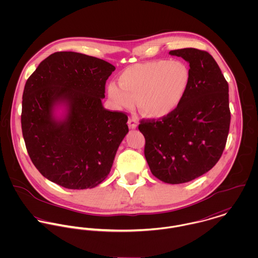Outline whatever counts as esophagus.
<instances>
[{
  "label": "esophagus",
  "instance_id": "esophagus-1",
  "mask_svg": "<svg viewBox=\"0 0 258 258\" xmlns=\"http://www.w3.org/2000/svg\"><path fill=\"white\" fill-rule=\"evenodd\" d=\"M128 125H129V128H130V129H135V128H137V126H138V121L135 120V119H133V118H130V119L128 120Z\"/></svg>",
  "mask_w": 258,
  "mask_h": 258
}]
</instances>
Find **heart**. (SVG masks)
Returning <instances> with one entry per match:
<instances>
[{"label": "heart", "instance_id": "obj_1", "mask_svg": "<svg viewBox=\"0 0 258 258\" xmlns=\"http://www.w3.org/2000/svg\"><path fill=\"white\" fill-rule=\"evenodd\" d=\"M107 87L108 96L119 109H131L137 101L140 113L161 119L177 110L190 83V73L179 60H155L127 68Z\"/></svg>", "mask_w": 258, "mask_h": 258}]
</instances>
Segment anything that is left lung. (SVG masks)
Returning <instances> with one entry per match:
<instances>
[{"instance_id":"left-lung-1","label":"left lung","mask_w":258,"mask_h":258,"mask_svg":"<svg viewBox=\"0 0 258 258\" xmlns=\"http://www.w3.org/2000/svg\"><path fill=\"white\" fill-rule=\"evenodd\" d=\"M169 53L188 62V90L173 114L142 120L138 128L152 174L167 184H183L209 172L221 157L230 124L228 84L209 52L189 47Z\"/></svg>"}]
</instances>
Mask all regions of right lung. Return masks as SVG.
Here are the masks:
<instances>
[{"instance_id": "right-lung-1", "label": "right lung", "mask_w": 258, "mask_h": 258, "mask_svg": "<svg viewBox=\"0 0 258 258\" xmlns=\"http://www.w3.org/2000/svg\"><path fill=\"white\" fill-rule=\"evenodd\" d=\"M109 62L74 51L42 60L26 82L22 130L38 172L71 189L92 188L110 173L128 117L102 105ZM60 108L63 115L57 116Z\"/></svg>"}]
</instances>
